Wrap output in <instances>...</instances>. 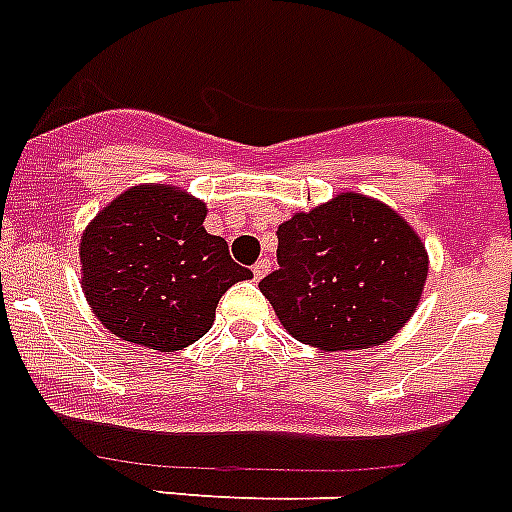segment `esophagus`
Returning a JSON list of instances; mask_svg holds the SVG:
<instances>
[{"label": "esophagus", "instance_id": "esophagus-1", "mask_svg": "<svg viewBox=\"0 0 512 512\" xmlns=\"http://www.w3.org/2000/svg\"><path fill=\"white\" fill-rule=\"evenodd\" d=\"M268 270H270V260H268V257H263V260H257L255 268H252V273H255V281H260V278H263L265 273H268Z\"/></svg>", "mask_w": 512, "mask_h": 512}]
</instances>
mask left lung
<instances>
[{"mask_svg": "<svg viewBox=\"0 0 512 512\" xmlns=\"http://www.w3.org/2000/svg\"><path fill=\"white\" fill-rule=\"evenodd\" d=\"M422 236L390 205L341 192L278 226V270L260 281L289 336L320 351L390 341L419 307Z\"/></svg>", "mask_w": 512, "mask_h": 512, "instance_id": "left-lung-1", "label": "left lung"}]
</instances>
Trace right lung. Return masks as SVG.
Returning a JSON list of instances; mask_svg holds the SVG:
<instances>
[{"mask_svg": "<svg viewBox=\"0 0 512 512\" xmlns=\"http://www.w3.org/2000/svg\"><path fill=\"white\" fill-rule=\"evenodd\" d=\"M205 216L203 200L171 184H137L98 210L80 270L103 328L153 351H182L208 333L218 299L252 273L205 231Z\"/></svg>", "mask_w": 512, "mask_h": 512, "instance_id": "1", "label": "right lung"}]
</instances>
